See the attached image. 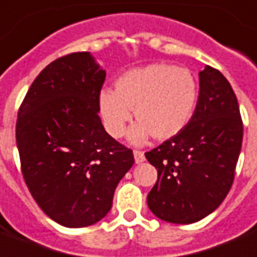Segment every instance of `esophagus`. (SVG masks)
I'll return each instance as SVG.
<instances>
[{"label":"esophagus","instance_id":"1","mask_svg":"<svg viewBox=\"0 0 257 257\" xmlns=\"http://www.w3.org/2000/svg\"><path fill=\"white\" fill-rule=\"evenodd\" d=\"M134 159H136L137 164H140L145 160V153L142 151H134Z\"/></svg>","mask_w":257,"mask_h":257}]
</instances>
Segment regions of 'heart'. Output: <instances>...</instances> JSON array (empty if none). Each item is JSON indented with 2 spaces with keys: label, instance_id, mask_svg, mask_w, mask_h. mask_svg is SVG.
Returning <instances> with one entry per match:
<instances>
[{
  "label": "heart",
  "instance_id": "b5f03b06",
  "mask_svg": "<svg viewBox=\"0 0 257 257\" xmlns=\"http://www.w3.org/2000/svg\"><path fill=\"white\" fill-rule=\"evenodd\" d=\"M200 85L192 71L166 63L130 69L115 80V91L102 90L98 109L108 134L119 138L131 119L138 121L130 140L141 144L152 136L157 141L182 133L197 108Z\"/></svg>",
  "mask_w": 257,
  "mask_h": 257
}]
</instances>
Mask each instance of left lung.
<instances>
[{
	"instance_id": "1",
	"label": "left lung",
	"mask_w": 257,
	"mask_h": 257,
	"mask_svg": "<svg viewBox=\"0 0 257 257\" xmlns=\"http://www.w3.org/2000/svg\"><path fill=\"white\" fill-rule=\"evenodd\" d=\"M242 130L234 90L220 71L205 65L190 123L145 153L157 170L148 194L152 212L170 223L189 224L215 211L233 185Z\"/></svg>"
}]
</instances>
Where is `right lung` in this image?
Returning <instances> with one entry per match:
<instances>
[{"label": "right lung", "instance_id": "add662e5", "mask_svg": "<svg viewBox=\"0 0 257 257\" xmlns=\"http://www.w3.org/2000/svg\"><path fill=\"white\" fill-rule=\"evenodd\" d=\"M105 71L87 52L50 63L18 112L16 144L26 185L41 209L65 227H86L109 212L134 155L98 116Z\"/></svg>", "mask_w": 257, "mask_h": 257}]
</instances>
